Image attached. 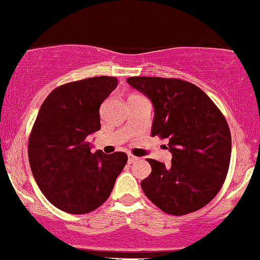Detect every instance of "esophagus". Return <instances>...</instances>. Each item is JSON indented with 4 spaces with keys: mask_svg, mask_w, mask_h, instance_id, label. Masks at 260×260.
<instances>
[{
    "mask_svg": "<svg viewBox=\"0 0 260 260\" xmlns=\"http://www.w3.org/2000/svg\"><path fill=\"white\" fill-rule=\"evenodd\" d=\"M138 160V157L134 156V155H128V164H133Z\"/></svg>",
    "mask_w": 260,
    "mask_h": 260,
    "instance_id": "esophagus-1",
    "label": "esophagus"
}]
</instances>
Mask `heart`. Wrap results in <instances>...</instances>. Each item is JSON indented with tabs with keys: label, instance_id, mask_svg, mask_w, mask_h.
Masks as SVG:
<instances>
[{
	"label": "heart",
	"instance_id": "heart-1",
	"mask_svg": "<svg viewBox=\"0 0 260 260\" xmlns=\"http://www.w3.org/2000/svg\"><path fill=\"white\" fill-rule=\"evenodd\" d=\"M136 96H139V95H132V96H131V98H136Z\"/></svg>",
	"mask_w": 260,
	"mask_h": 260
}]
</instances>
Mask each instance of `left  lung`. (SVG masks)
Masks as SVG:
<instances>
[{"mask_svg":"<svg viewBox=\"0 0 260 260\" xmlns=\"http://www.w3.org/2000/svg\"><path fill=\"white\" fill-rule=\"evenodd\" d=\"M127 83L153 103L151 136L169 140L171 165L148 159L142 189L171 215L199 210L221 189L231 157L225 117L201 88L176 78L131 77Z\"/></svg>","mask_w":260,"mask_h":260,"instance_id":"1","label":"left lung"}]
</instances>
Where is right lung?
Here are the masks:
<instances>
[{"mask_svg":"<svg viewBox=\"0 0 260 260\" xmlns=\"http://www.w3.org/2000/svg\"><path fill=\"white\" fill-rule=\"evenodd\" d=\"M115 77H92L53 89L39 110L28 143L31 172L46 199L70 214H86L111 194L127 164L122 151L91 153L88 136L100 129L101 104Z\"/></svg>","mask_w":260,"mask_h":260,"instance_id":"add662e5","label":"right lung"}]
</instances>
